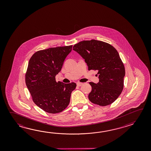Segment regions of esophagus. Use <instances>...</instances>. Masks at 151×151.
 I'll return each mask as SVG.
<instances>
[{
  "instance_id": "34e87169",
  "label": "esophagus",
  "mask_w": 151,
  "mask_h": 151,
  "mask_svg": "<svg viewBox=\"0 0 151 151\" xmlns=\"http://www.w3.org/2000/svg\"><path fill=\"white\" fill-rule=\"evenodd\" d=\"M83 83H77V85L78 86H81V85H83Z\"/></svg>"
}]
</instances>
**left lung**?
I'll return each instance as SVG.
<instances>
[{"instance_id": "obj_1", "label": "left lung", "mask_w": 151, "mask_h": 151, "mask_svg": "<svg viewBox=\"0 0 151 151\" xmlns=\"http://www.w3.org/2000/svg\"><path fill=\"white\" fill-rule=\"evenodd\" d=\"M73 50L85 59L88 70H97L99 81L90 82L91 102L107 106L116 100L122 92L125 70L119 53L112 45L92 39L83 40L73 46Z\"/></svg>"}]
</instances>
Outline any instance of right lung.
<instances>
[{"label": "right lung", "instance_id": "right-lung-1", "mask_svg": "<svg viewBox=\"0 0 151 151\" xmlns=\"http://www.w3.org/2000/svg\"><path fill=\"white\" fill-rule=\"evenodd\" d=\"M72 45L51 47L35 53L29 60L25 82L35 105L49 113L61 112L68 107L76 83L57 82Z\"/></svg>", "mask_w": 151, "mask_h": 151}]
</instances>
